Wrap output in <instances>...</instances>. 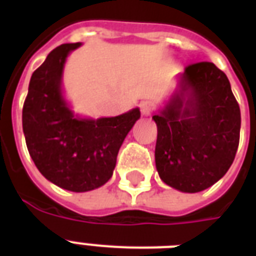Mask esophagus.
Listing matches in <instances>:
<instances>
[{"mask_svg": "<svg viewBox=\"0 0 256 256\" xmlns=\"http://www.w3.org/2000/svg\"><path fill=\"white\" fill-rule=\"evenodd\" d=\"M154 108H156V104H154L152 100H144V102L140 104V112L146 116H150V114L154 112Z\"/></svg>", "mask_w": 256, "mask_h": 256, "instance_id": "esophagus-1", "label": "esophagus"}]
</instances>
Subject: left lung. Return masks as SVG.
<instances>
[{
  "label": "left lung",
  "instance_id": "1",
  "mask_svg": "<svg viewBox=\"0 0 256 256\" xmlns=\"http://www.w3.org/2000/svg\"><path fill=\"white\" fill-rule=\"evenodd\" d=\"M152 120L158 128L156 166L168 186L206 190L234 162L240 108L227 76L212 62L186 66L176 92Z\"/></svg>",
  "mask_w": 256,
  "mask_h": 256
}]
</instances>
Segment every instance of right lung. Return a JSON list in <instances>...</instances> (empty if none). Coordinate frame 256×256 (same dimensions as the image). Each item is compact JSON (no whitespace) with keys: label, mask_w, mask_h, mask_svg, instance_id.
Here are the masks:
<instances>
[{"label":"right lung","mask_w":256,"mask_h":256,"mask_svg":"<svg viewBox=\"0 0 256 256\" xmlns=\"http://www.w3.org/2000/svg\"><path fill=\"white\" fill-rule=\"evenodd\" d=\"M81 44L52 50L30 78L22 108V128L29 154L44 176L61 188L84 192L112 178L120 144L140 120V108L122 116L82 120L61 92L66 57Z\"/></svg>","instance_id":"add662e5"}]
</instances>
